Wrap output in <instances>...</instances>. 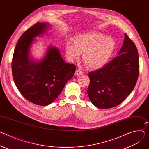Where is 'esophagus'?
<instances>
[{
  "instance_id": "obj_1",
  "label": "esophagus",
  "mask_w": 149,
  "mask_h": 149,
  "mask_svg": "<svg viewBox=\"0 0 149 149\" xmlns=\"http://www.w3.org/2000/svg\"><path fill=\"white\" fill-rule=\"evenodd\" d=\"M83 74V71L81 70V69H77L76 70V72H75V74L77 75H81Z\"/></svg>"
}]
</instances>
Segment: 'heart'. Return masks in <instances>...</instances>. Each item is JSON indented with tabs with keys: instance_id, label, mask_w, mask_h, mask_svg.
Here are the masks:
<instances>
[{
	"instance_id": "obj_1",
	"label": "heart",
	"mask_w": 149,
	"mask_h": 149,
	"mask_svg": "<svg viewBox=\"0 0 149 149\" xmlns=\"http://www.w3.org/2000/svg\"><path fill=\"white\" fill-rule=\"evenodd\" d=\"M74 44L68 42L66 51L70 58L77 59L83 52L84 62L90 68L97 69L109 61L115 50V42L112 37L100 33L81 34L74 38Z\"/></svg>"
}]
</instances>
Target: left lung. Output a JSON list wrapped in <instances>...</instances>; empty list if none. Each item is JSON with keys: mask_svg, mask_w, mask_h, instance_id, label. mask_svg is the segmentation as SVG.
<instances>
[{"mask_svg": "<svg viewBox=\"0 0 149 149\" xmlns=\"http://www.w3.org/2000/svg\"><path fill=\"white\" fill-rule=\"evenodd\" d=\"M139 68L137 49L125 33L118 56L102 68L88 74L87 94L91 103L100 109L120 104L136 86Z\"/></svg>", "mask_w": 149, "mask_h": 149, "instance_id": "obj_1", "label": "left lung"}]
</instances>
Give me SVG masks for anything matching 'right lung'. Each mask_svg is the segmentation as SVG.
Masks as SVG:
<instances>
[{
  "instance_id": "obj_1",
  "label": "right lung",
  "mask_w": 149,
  "mask_h": 149,
  "mask_svg": "<svg viewBox=\"0 0 149 149\" xmlns=\"http://www.w3.org/2000/svg\"><path fill=\"white\" fill-rule=\"evenodd\" d=\"M47 25L38 22L26 30L18 40L12 61V76L17 88L26 100L40 106L55 100L76 70L75 65L66 63L55 47L48 49L41 61L29 59L34 38L45 33Z\"/></svg>"
}]
</instances>
